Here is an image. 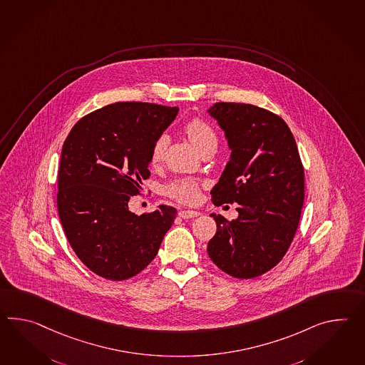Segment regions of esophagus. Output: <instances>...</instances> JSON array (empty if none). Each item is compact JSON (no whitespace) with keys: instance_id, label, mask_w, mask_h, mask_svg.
<instances>
[{"instance_id":"34e87169","label":"esophagus","mask_w":365,"mask_h":365,"mask_svg":"<svg viewBox=\"0 0 365 365\" xmlns=\"http://www.w3.org/2000/svg\"><path fill=\"white\" fill-rule=\"evenodd\" d=\"M200 215V212L196 211H180L179 212V217H182V219H194V217H197Z\"/></svg>"}]
</instances>
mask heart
<instances>
[{
    "label": "heart",
    "instance_id": "b5f03b06",
    "mask_svg": "<svg viewBox=\"0 0 365 365\" xmlns=\"http://www.w3.org/2000/svg\"><path fill=\"white\" fill-rule=\"evenodd\" d=\"M186 133L195 148L202 152L208 146L217 148V135L210 124L202 122L200 119H194L186 125ZM169 144L168 135H160L155 138L152 150H150V163H161L165 150ZM168 192L182 202H195L199 199V186L194 180H178L168 187Z\"/></svg>",
    "mask_w": 365,
    "mask_h": 365
}]
</instances>
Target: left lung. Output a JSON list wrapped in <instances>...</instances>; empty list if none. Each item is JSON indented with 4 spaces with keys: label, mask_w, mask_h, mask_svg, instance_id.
<instances>
[{
    "label": "left lung",
    "mask_w": 365,
    "mask_h": 365,
    "mask_svg": "<svg viewBox=\"0 0 365 365\" xmlns=\"http://www.w3.org/2000/svg\"><path fill=\"white\" fill-rule=\"evenodd\" d=\"M225 133L230 157L212 188L216 205L237 202L238 217L212 215L217 232L212 262L238 279L263 275L283 259L304 205V168L280 116L246 103H215L207 111Z\"/></svg>",
    "instance_id": "8db88e82"
}]
</instances>
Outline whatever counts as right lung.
I'll list each match as a JSON object with an SVG mask.
<instances>
[{"instance_id":"1","label":"right lung","mask_w":365,"mask_h":365,"mask_svg":"<svg viewBox=\"0 0 365 365\" xmlns=\"http://www.w3.org/2000/svg\"><path fill=\"white\" fill-rule=\"evenodd\" d=\"M178 107L118 102L83 116L65 140L57 210L76 255L110 280L138 275L154 259L177 210L158 205L138 216L128 208L149 178L150 150Z\"/></svg>"}]
</instances>
